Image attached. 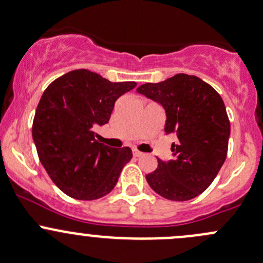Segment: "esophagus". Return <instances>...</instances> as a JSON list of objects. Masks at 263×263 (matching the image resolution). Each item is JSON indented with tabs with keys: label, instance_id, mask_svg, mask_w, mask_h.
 <instances>
[{
	"label": "esophagus",
	"instance_id": "obj_1",
	"mask_svg": "<svg viewBox=\"0 0 263 263\" xmlns=\"http://www.w3.org/2000/svg\"><path fill=\"white\" fill-rule=\"evenodd\" d=\"M132 153H134V156H135V157L142 156V153H140L139 150H134V151H132Z\"/></svg>",
	"mask_w": 263,
	"mask_h": 263
}]
</instances>
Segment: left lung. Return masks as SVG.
Here are the masks:
<instances>
[{"label":"left lung","mask_w":263,"mask_h":263,"mask_svg":"<svg viewBox=\"0 0 263 263\" xmlns=\"http://www.w3.org/2000/svg\"><path fill=\"white\" fill-rule=\"evenodd\" d=\"M164 107L165 132L174 134L173 160L157 159V168L146 175L154 192L168 200L198 197L215 179L224 164L231 123L224 102L217 90L195 76L176 74L164 82L137 88Z\"/></svg>","instance_id":"obj_1"}]
</instances>
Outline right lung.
Here are the masks:
<instances>
[{"instance_id":"1","label":"right lung","mask_w":263,"mask_h":263,"mask_svg":"<svg viewBox=\"0 0 263 263\" xmlns=\"http://www.w3.org/2000/svg\"><path fill=\"white\" fill-rule=\"evenodd\" d=\"M136 85L77 69L55 79L43 93L32 139L44 168L66 195L95 200L116 186L132 151L98 142L95 128L108 123L115 102Z\"/></svg>"}]
</instances>
